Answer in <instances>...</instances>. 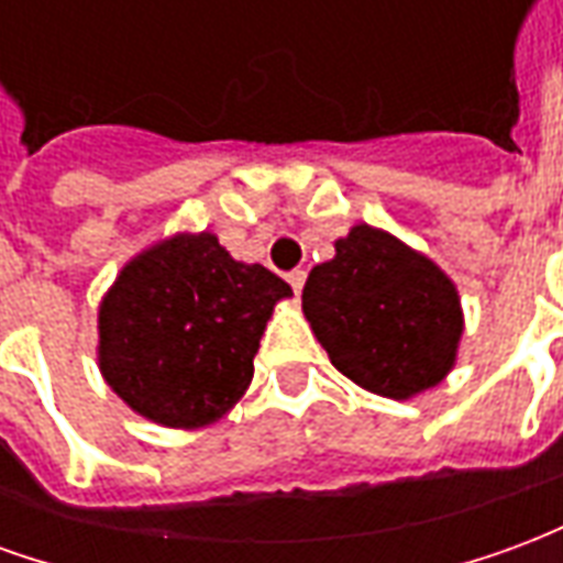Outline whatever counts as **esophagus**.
Masks as SVG:
<instances>
[{"label": "esophagus", "instance_id": "1", "mask_svg": "<svg viewBox=\"0 0 563 563\" xmlns=\"http://www.w3.org/2000/svg\"><path fill=\"white\" fill-rule=\"evenodd\" d=\"M286 280H289V286H292L295 292H301V289H305L307 274L301 268H295V271H289V274H286Z\"/></svg>", "mask_w": 563, "mask_h": 563}]
</instances>
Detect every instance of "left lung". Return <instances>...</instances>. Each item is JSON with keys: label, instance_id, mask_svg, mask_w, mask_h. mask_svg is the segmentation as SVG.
<instances>
[{"label": "left lung", "instance_id": "8db88e82", "mask_svg": "<svg viewBox=\"0 0 563 563\" xmlns=\"http://www.w3.org/2000/svg\"><path fill=\"white\" fill-rule=\"evenodd\" d=\"M331 365L379 398L407 401L449 377L464 334L459 286L434 258L358 222L301 295Z\"/></svg>", "mask_w": 563, "mask_h": 563}]
</instances>
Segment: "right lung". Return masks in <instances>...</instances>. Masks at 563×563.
I'll use <instances>...</instances> for the list:
<instances>
[{"mask_svg": "<svg viewBox=\"0 0 563 563\" xmlns=\"http://www.w3.org/2000/svg\"><path fill=\"white\" fill-rule=\"evenodd\" d=\"M289 283L232 258L213 232H177L120 268L99 305V371L129 410L205 428L244 398Z\"/></svg>", "mask_w": 563, "mask_h": 563, "instance_id": "add662e5", "label": "right lung"}]
</instances>
